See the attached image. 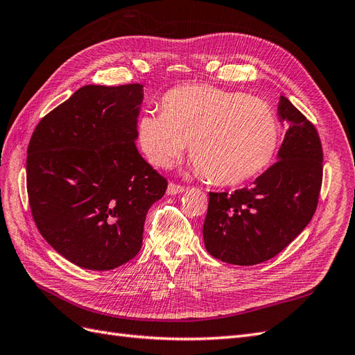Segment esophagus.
I'll return each instance as SVG.
<instances>
[{"label":"esophagus","mask_w":355,"mask_h":355,"mask_svg":"<svg viewBox=\"0 0 355 355\" xmlns=\"http://www.w3.org/2000/svg\"><path fill=\"white\" fill-rule=\"evenodd\" d=\"M184 191H185V187L173 184V182H170L168 187H167V194L168 196H176V194H180V192H184Z\"/></svg>","instance_id":"obj_1"}]
</instances>
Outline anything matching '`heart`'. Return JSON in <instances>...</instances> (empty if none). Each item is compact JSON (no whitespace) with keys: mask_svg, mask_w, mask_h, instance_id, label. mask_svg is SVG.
Instances as JSON below:
<instances>
[{"mask_svg":"<svg viewBox=\"0 0 355 355\" xmlns=\"http://www.w3.org/2000/svg\"><path fill=\"white\" fill-rule=\"evenodd\" d=\"M161 108L137 121L139 145L154 167H168L189 144L200 175L210 184L232 187L263 171L280 146L274 110L250 94L184 85L167 92Z\"/></svg>","mask_w":355,"mask_h":355,"instance_id":"1","label":"heart"}]
</instances>
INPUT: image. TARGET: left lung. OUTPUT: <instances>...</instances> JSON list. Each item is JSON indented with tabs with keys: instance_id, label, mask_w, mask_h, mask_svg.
Returning a JSON list of instances; mask_svg holds the SVG:
<instances>
[{
	"instance_id": "8db88e82",
	"label": "left lung",
	"mask_w": 355,
	"mask_h": 355,
	"mask_svg": "<svg viewBox=\"0 0 355 355\" xmlns=\"http://www.w3.org/2000/svg\"><path fill=\"white\" fill-rule=\"evenodd\" d=\"M288 124L278 161L250 188L209 192L202 225L207 252L232 265H256L284 250L313 219L323 182V148L314 124L282 96Z\"/></svg>"
}]
</instances>
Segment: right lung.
Returning a JSON list of instances; mask_svg holds the SVG:
<instances>
[{
    "label": "right lung",
    "instance_id": "obj_1",
    "mask_svg": "<svg viewBox=\"0 0 355 355\" xmlns=\"http://www.w3.org/2000/svg\"><path fill=\"white\" fill-rule=\"evenodd\" d=\"M142 101V84L84 85L32 133V218L53 249L81 268L108 271L133 259L146 213L167 189L135 145Z\"/></svg>",
    "mask_w": 355,
    "mask_h": 355
}]
</instances>
